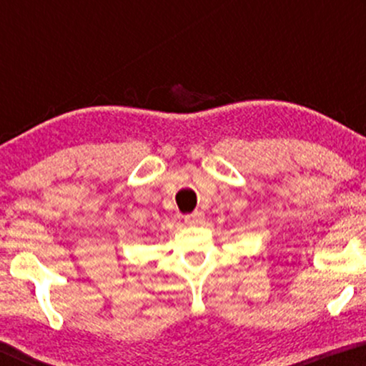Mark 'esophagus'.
<instances>
[{"label":"esophagus","instance_id":"obj_1","mask_svg":"<svg viewBox=\"0 0 366 366\" xmlns=\"http://www.w3.org/2000/svg\"><path fill=\"white\" fill-rule=\"evenodd\" d=\"M203 213L202 212H193V213H188L184 214V222L188 224H192V227H197V224H202L203 223Z\"/></svg>","mask_w":366,"mask_h":366}]
</instances>
